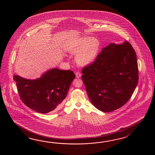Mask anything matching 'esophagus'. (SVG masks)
Here are the masks:
<instances>
[{
  "label": "esophagus",
  "mask_w": 155,
  "mask_h": 155,
  "mask_svg": "<svg viewBox=\"0 0 155 155\" xmlns=\"http://www.w3.org/2000/svg\"><path fill=\"white\" fill-rule=\"evenodd\" d=\"M75 75H76V77L77 78H80L81 76V74L79 72H76L75 73Z\"/></svg>",
  "instance_id": "obj_1"
}]
</instances>
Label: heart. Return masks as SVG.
Returning a JSON list of instances; mask_svg holds the SVG:
<instances>
[{
	"label": "heart",
	"mask_w": 155,
	"mask_h": 155,
	"mask_svg": "<svg viewBox=\"0 0 155 155\" xmlns=\"http://www.w3.org/2000/svg\"><path fill=\"white\" fill-rule=\"evenodd\" d=\"M100 47L101 44L97 39L85 36L74 40L70 46L69 50L71 53H76V63L86 66L94 61L99 54Z\"/></svg>",
	"instance_id": "obj_1"
}]
</instances>
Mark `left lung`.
I'll return each instance as SVG.
<instances>
[{
	"label": "left lung",
	"mask_w": 155,
	"mask_h": 155,
	"mask_svg": "<svg viewBox=\"0 0 155 155\" xmlns=\"http://www.w3.org/2000/svg\"><path fill=\"white\" fill-rule=\"evenodd\" d=\"M82 81L92 105L103 111H113L131 98L138 81L135 50L127 41L111 43L95 60L82 70Z\"/></svg>",
	"instance_id": "1"
}]
</instances>
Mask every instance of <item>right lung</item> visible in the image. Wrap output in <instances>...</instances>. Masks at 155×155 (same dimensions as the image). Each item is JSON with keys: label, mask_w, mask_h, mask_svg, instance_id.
<instances>
[{"label": "right lung", "mask_w": 155, "mask_h": 155, "mask_svg": "<svg viewBox=\"0 0 155 155\" xmlns=\"http://www.w3.org/2000/svg\"><path fill=\"white\" fill-rule=\"evenodd\" d=\"M75 78L72 71L58 68L48 70L35 80L13 76L21 101L30 109L41 114L60 109Z\"/></svg>", "instance_id": "obj_1"}]
</instances>
